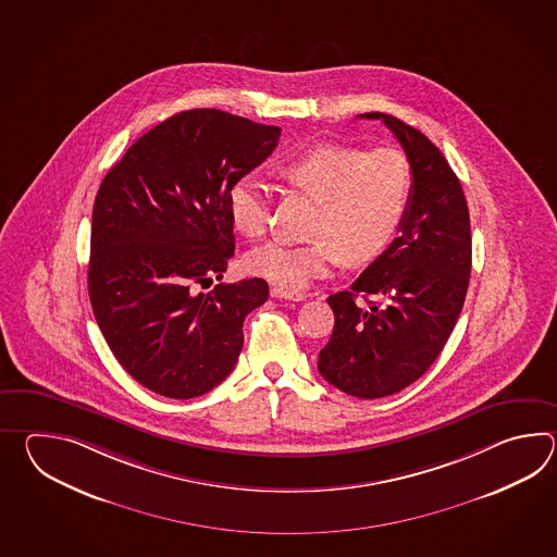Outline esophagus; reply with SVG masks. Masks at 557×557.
<instances>
[{
	"mask_svg": "<svg viewBox=\"0 0 557 557\" xmlns=\"http://www.w3.org/2000/svg\"><path fill=\"white\" fill-rule=\"evenodd\" d=\"M271 296L273 298H284V300H305L307 295H302V293H293V290H286V288H281V286H271Z\"/></svg>",
	"mask_w": 557,
	"mask_h": 557,
	"instance_id": "1",
	"label": "esophagus"
}]
</instances>
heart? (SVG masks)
<instances>
[{
    "label": "heart",
    "mask_w": 557,
    "mask_h": 557,
    "mask_svg": "<svg viewBox=\"0 0 557 557\" xmlns=\"http://www.w3.org/2000/svg\"><path fill=\"white\" fill-rule=\"evenodd\" d=\"M290 189L317 202L305 245L269 243L249 257V269L286 288L302 290L331 273L336 262L364 267L380 259L403 226L412 195V169L400 151H362L317 143L290 154L281 165ZM231 221L245 237L261 238L269 228V187L255 175L228 190Z\"/></svg>",
    "instance_id": "obj_1"
}]
</instances>
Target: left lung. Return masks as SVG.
Returning a JSON list of instances; mask_svg holds the SVG:
<instances>
[{"instance_id":"obj_1","label":"left lung","mask_w":557,"mask_h":557,"mask_svg":"<svg viewBox=\"0 0 557 557\" xmlns=\"http://www.w3.org/2000/svg\"><path fill=\"white\" fill-rule=\"evenodd\" d=\"M412 169V195L400 237L352 286L329 296L334 329L319 372L356 398H382L410 386L448 343L472 271L470 213L462 185L424 133L386 113ZM374 295L367 306L355 298Z\"/></svg>"}]
</instances>
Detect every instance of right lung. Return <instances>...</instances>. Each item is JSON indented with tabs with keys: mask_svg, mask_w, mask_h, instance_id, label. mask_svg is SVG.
Wrapping results in <instances>:
<instances>
[{
	"mask_svg": "<svg viewBox=\"0 0 557 557\" xmlns=\"http://www.w3.org/2000/svg\"><path fill=\"white\" fill-rule=\"evenodd\" d=\"M281 127L189 109L131 145L97 190L89 300L119 364L187 400L233 372L243 322L269 284H216L235 252L228 190L273 153Z\"/></svg>",
	"mask_w": 557,
	"mask_h": 557,
	"instance_id": "add662e5",
	"label": "right lung"
}]
</instances>
